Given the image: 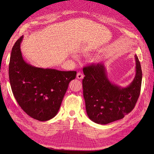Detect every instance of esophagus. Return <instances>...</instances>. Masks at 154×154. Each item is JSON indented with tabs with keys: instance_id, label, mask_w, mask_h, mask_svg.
Returning <instances> with one entry per match:
<instances>
[{
	"instance_id": "34e87169",
	"label": "esophagus",
	"mask_w": 154,
	"mask_h": 154,
	"mask_svg": "<svg viewBox=\"0 0 154 154\" xmlns=\"http://www.w3.org/2000/svg\"><path fill=\"white\" fill-rule=\"evenodd\" d=\"M77 77L78 79H82L84 78V75L81 72H78L77 74Z\"/></svg>"
}]
</instances>
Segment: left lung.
<instances>
[{
	"instance_id": "1",
	"label": "left lung",
	"mask_w": 154,
	"mask_h": 154,
	"mask_svg": "<svg viewBox=\"0 0 154 154\" xmlns=\"http://www.w3.org/2000/svg\"><path fill=\"white\" fill-rule=\"evenodd\" d=\"M135 75L127 87L110 82L103 63L84 67V97L87 116L94 122L105 125L124 117L134 108L140 95L142 72L137 55Z\"/></svg>"
}]
</instances>
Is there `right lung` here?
Wrapping results in <instances>:
<instances>
[{"label": "right lung", "mask_w": 154, "mask_h": 154, "mask_svg": "<svg viewBox=\"0 0 154 154\" xmlns=\"http://www.w3.org/2000/svg\"><path fill=\"white\" fill-rule=\"evenodd\" d=\"M21 36L12 48L9 75L14 97L27 115L40 121L54 118L59 110L75 71H60L32 66L23 60Z\"/></svg>", "instance_id": "obj_1"}]
</instances>
